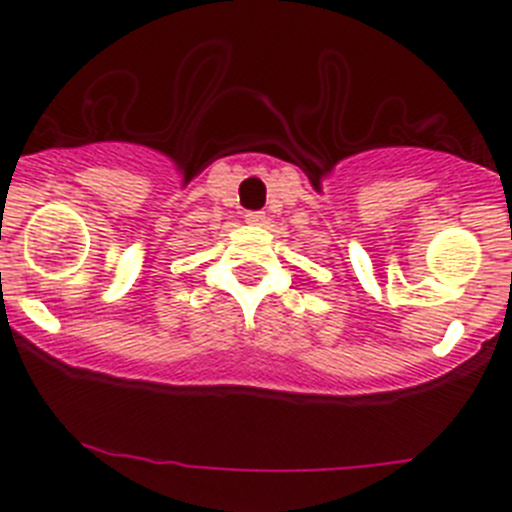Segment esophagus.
I'll use <instances>...</instances> for the list:
<instances>
[{"label":"esophagus","instance_id":"esophagus-1","mask_svg":"<svg viewBox=\"0 0 512 512\" xmlns=\"http://www.w3.org/2000/svg\"><path fill=\"white\" fill-rule=\"evenodd\" d=\"M246 223L266 225L269 223V217H266V212H246Z\"/></svg>","mask_w":512,"mask_h":512}]
</instances>
